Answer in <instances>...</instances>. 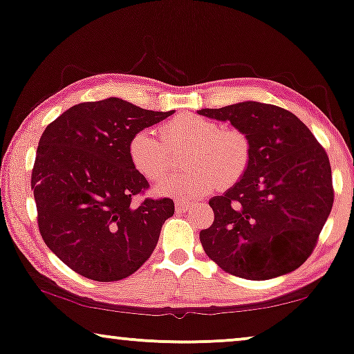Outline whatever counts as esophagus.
<instances>
[{"label":"esophagus","mask_w":354,"mask_h":354,"mask_svg":"<svg viewBox=\"0 0 354 354\" xmlns=\"http://www.w3.org/2000/svg\"><path fill=\"white\" fill-rule=\"evenodd\" d=\"M176 209L180 211V212H185L190 209V203H185V201H176Z\"/></svg>","instance_id":"esophagus-1"}]
</instances>
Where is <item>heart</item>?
<instances>
[{"label":"heart","mask_w":354,"mask_h":354,"mask_svg":"<svg viewBox=\"0 0 354 354\" xmlns=\"http://www.w3.org/2000/svg\"><path fill=\"white\" fill-rule=\"evenodd\" d=\"M153 130L143 129L130 138L129 158L133 167L156 180L171 164V149L187 147L182 156L185 169L171 172L158 182L161 195L192 200L214 190L230 187L246 172L251 158L250 140L241 130L222 127L216 120L198 114H180Z\"/></svg>","instance_id":"heart-1"}]
</instances>
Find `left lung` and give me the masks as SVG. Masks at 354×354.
<instances>
[{
	"mask_svg": "<svg viewBox=\"0 0 354 354\" xmlns=\"http://www.w3.org/2000/svg\"><path fill=\"white\" fill-rule=\"evenodd\" d=\"M198 114L230 122L251 148L240 180L209 200L214 222L200 232L205 253L225 272L248 280L298 269L332 211L326 149L297 115L274 104L243 101Z\"/></svg>",
	"mask_w": 354,
	"mask_h": 354,
	"instance_id": "1",
	"label": "left lung"
}]
</instances>
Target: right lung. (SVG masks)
Segmentation results:
<instances>
[{"label": "right lung", "instance_id": "add662e5", "mask_svg": "<svg viewBox=\"0 0 354 354\" xmlns=\"http://www.w3.org/2000/svg\"><path fill=\"white\" fill-rule=\"evenodd\" d=\"M171 114L108 98L72 106L43 132L32 171L38 229L77 274L122 280L156 248L174 201L147 198L133 205L149 185L130 161L129 142Z\"/></svg>", "mask_w": 354, "mask_h": 354}]
</instances>
